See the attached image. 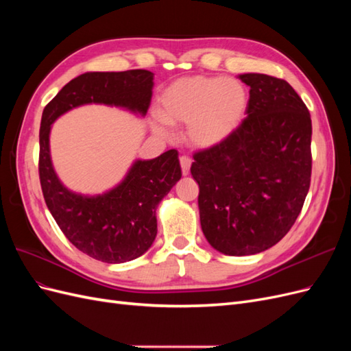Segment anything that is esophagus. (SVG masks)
Returning <instances> with one entry per match:
<instances>
[{"label":"esophagus","mask_w":351,"mask_h":351,"mask_svg":"<svg viewBox=\"0 0 351 351\" xmlns=\"http://www.w3.org/2000/svg\"><path fill=\"white\" fill-rule=\"evenodd\" d=\"M180 165H182L183 176H187L190 171V167H192V159H190L189 156H182L180 158Z\"/></svg>","instance_id":"obj_1"}]
</instances>
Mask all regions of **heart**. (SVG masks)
<instances>
[{
  "label": "heart",
  "mask_w": 351,
  "mask_h": 351,
  "mask_svg": "<svg viewBox=\"0 0 351 351\" xmlns=\"http://www.w3.org/2000/svg\"><path fill=\"white\" fill-rule=\"evenodd\" d=\"M249 93L239 80L192 76L173 82L158 99L161 119L152 123L155 133L168 136L167 124H187L189 143L209 149L226 142L244 120Z\"/></svg>",
  "instance_id": "1"
}]
</instances>
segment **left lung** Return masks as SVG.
I'll use <instances>...</instances> for the list:
<instances>
[{
    "label": "left lung",
    "instance_id": "obj_1",
    "mask_svg": "<svg viewBox=\"0 0 351 351\" xmlns=\"http://www.w3.org/2000/svg\"><path fill=\"white\" fill-rule=\"evenodd\" d=\"M247 117L226 142L195 154L202 231L228 256L277 244L299 217L311 186L312 120L282 79L244 73Z\"/></svg>",
    "mask_w": 351,
    "mask_h": 351
}]
</instances>
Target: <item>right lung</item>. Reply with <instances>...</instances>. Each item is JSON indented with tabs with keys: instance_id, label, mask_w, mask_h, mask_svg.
<instances>
[{
	"instance_id": "obj_1",
	"label": "right lung",
	"mask_w": 351,
	"mask_h": 351,
	"mask_svg": "<svg viewBox=\"0 0 351 351\" xmlns=\"http://www.w3.org/2000/svg\"><path fill=\"white\" fill-rule=\"evenodd\" d=\"M154 73L93 71L69 82L42 112L39 178L47 206L71 244L88 256L123 263L142 254L156 237V206L182 178L176 149L154 159H136L125 177L101 195L71 192L51 161L52 123L67 111L102 104L145 117L151 105Z\"/></svg>"
}]
</instances>
